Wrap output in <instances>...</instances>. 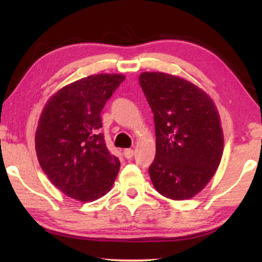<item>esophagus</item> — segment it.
<instances>
[{"instance_id":"obj_1","label":"esophagus","mask_w":262,"mask_h":262,"mask_svg":"<svg viewBox=\"0 0 262 262\" xmlns=\"http://www.w3.org/2000/svg\"><path fill=\"white\" fill-rule=\"evenodd\" d=\"M123 156H125L127 159H130L134 156V150L133 149H125L123 150Z\"/></svg>"}]
</instances>
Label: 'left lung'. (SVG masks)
Masks as SVG:
<instances>
[{
  "label": "left lung",
  "mask_w": 262,
  "mask_h": 262,
  "mask_svg": "<svg viewBox=\"0 0 262 262\" xmlns=\"http://www.w3.org/2000/svg\"><path fill=\"white\" fill-rule=\"evenodd\" d=\"M139 81L154 113V187L171 200L192 199L214 177L223 155L219 111L206 91L183 77L144 72Z\"/></svg>",
  "instance_id": "8db88e82"
}]
</instances>
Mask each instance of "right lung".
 I'll return each instance as SVG.
<instances>
[{
	"instance_id": "obj_1",
	"label": "right lung",
	"mask_w": 262,
	"mask_h": 262,
	"mask_svg": "<svg viewBox=\"0 0 262 262\" xmlns=\"http://www.w3.org/2000/svg\"><path fill=\"white\" fill-rule=\"evenodd\" d=\"M125 78L90 75L61 88L43 106L34 139L38 161L52 184L75 200H98L117 178L120 162L99 133L100 112Z\"/></svg>"
}]
</instances>
